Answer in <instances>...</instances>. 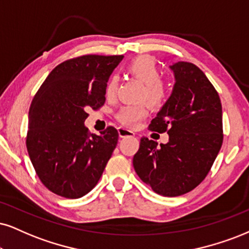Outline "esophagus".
I'll list each match as a JSON object with an SVG mask.
<instances>
[{
	"mask_svg": "<svg viewBox=\"0 0 249 249\" xmlns=\"http://www.w3.org/2000/svg\"><path fill=\"white\" fill-rule=\"evenodd\" d=\"M118 133H119L120 137H133V136H135L134 131H131L129 129H127V128H124V127H119L118 128Z\"/></svg>",
	"mask_w": 249,
	"mask_h": 249,
	"instance_id": "34e87169",
	"label": "esophagus"
}]
</instances>
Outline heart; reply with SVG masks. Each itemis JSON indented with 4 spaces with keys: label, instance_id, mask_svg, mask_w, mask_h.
Instances as JSON below:
<instances>
[{
    "label": "heart",
    "instance_id": "1",
    "mask_svg": "<svg viewBox=\"0 0 249 249\" xmlns=\"http://www.w3.org/2000/svg\"><path fill=\"white\" fill-rule=\"evenodd\" d=\"M128 71L145 85L143 99L148 101L150 105L158 106L164 99L165 92L161 84V70L158 67L157 61L146 55L139 56L129 63ZM116 87H118V77L110 76L106 84V96H114ZM145 116L146 109L142 105L124 106L116 114V118L121 124L129 127H135Z\"/></svg>",
    "mask_w": 249,
    "mask_h": 249
}]
</instances>
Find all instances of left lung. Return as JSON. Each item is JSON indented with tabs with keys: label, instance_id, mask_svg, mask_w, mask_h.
<instances>
[{
	"label": "left lung",
	"instance_id": "obj_1",
	"mask_svg": "<svg viewBox=\"0 0 249 249\" xmlns=\"http://www.w3.org/2000/svg\"><path fill=\"white\" fill-rule=\"evenodd\" d=\"M171 96L149 128L168 134L166 144L142 137L133 165L137 176L159 195L174 197L198 186L209 173L223 143L222 104L198 67L177 62Z\"/></svg>",
	"mask_w": 249,
	"mask_h": 249
}]
</instances>
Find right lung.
I'll use <instances>...</instances> for the list:
<instances>
[{
  "mask_svg": "<svg viewBox=\"0 0 249 249\" xmlns=\"http://www.w3.org/2000/svg\"><path fill=\"white\" fill-rule=\"evenodd\" d=\"M124 56L84 55L59 64L36 92L29 112L26 146L33 167L51 192L67 198L88 194L118 144L108 127L89 135V108H99L106 84Z\"/></svg>",
  "mask_w": 249,
  "mask_h": 249,
  "instance_id": "add662e5",
  "label": "right lung"
}]
</instances>
